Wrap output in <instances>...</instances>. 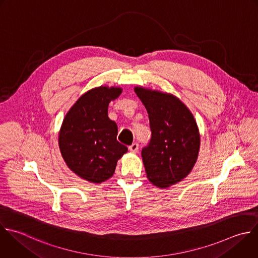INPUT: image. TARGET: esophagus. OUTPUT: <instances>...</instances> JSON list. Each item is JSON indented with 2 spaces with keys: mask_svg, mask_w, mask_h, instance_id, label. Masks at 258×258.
<instances>
[{
  "mask_svg": "<svg viewBox=\"0 0 258 258\" xmlns=\"http://www.w3.org/2000/svg\"><path fill=\"white\" fill-rule=\"evenodd\" d=\"M128 150H130L132 153H138V151H139V144H138V143L132 144V145L128 147Z\"/></svg>",
  "mask_w": 258,
  "mask_h": 258,
  "instance_id": "esophagus-1",
  "label": "esophagus"
}]
</instances>
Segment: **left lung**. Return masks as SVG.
Masks as SVG:
<instances>
[{
    "mask_svg": "<svg viewBox=\"0 0 258 258\" xmlns=\"http://www.w3.org/2000/svg\"><path fill=\"white\" fill-rule=\"evenodd\" d=\"M150 119L152 137L142 150L148 179L165 188L185 178L192 170L200 151L201 137L197 121L172 94L143 87L135 88Z\"/></svg>",
    "mask_w": 258,
    "mask_h": 258,
    "instance_id": "left-lung-1",
    "label": "left lung"
}]
</instances>
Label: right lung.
Instances as JSON below:
<instances>
[{
  "label": "right lung",
  "mask_w": 258,
  "mask_h": 258,
  "mask_svg": "<svg viewBox=\"0 0 258 258\" xmlns=\"http://www.w3.org/2000/svg\"><path fill=\"white\" fill-rule=\"evenodd\" d=\"M122 92L101 86L83 94L66 114L58 146L68 167L82 179L101 183L110 178L127 148L116 140L117 125L108 117V104Z\"/></svg>",
  "instance_id": "right-lung-1"
}]
</instances>
